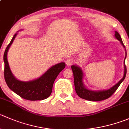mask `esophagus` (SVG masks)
<instances>
[{"label":"esophagus","mask_w":129,"mask_h":129,"mask_svg":"<svg viewBox=\"0 0 129 129\" xmlns=\"http://www.w3.org/2000/svg\"><path fill=\"white\" fill-rule=\"evenodd\" d=\"M66 64H67V66H71V65L74 63V60L71 58H67L66 61Z\"/></svg>","instance_id":"obj_1"}]
</instances>
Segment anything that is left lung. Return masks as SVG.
<instances>
[{
	"label": "left lung",
	"mask_w": 129,
	"mask_h": 129,
	"mask_svg": "<svg viewBox=\"0 0 129 129\" xmlns=\"http://www.w3.org/2000/svg\"><path fill=\"white\" fill-rule=\"evenodd\" d=\"M115 38L120 42L121 45L123 46V48H125V57L124 65H123V66H124L123 67H124V73H123V77L116 84H115L114 86H112L110 88L108 89L98 90V91L91 90L87 88L84 84V72L82 69L79 66L73 65V66H71V69H72V71L73 72L75 89H76L77 94L79 96L80 98L88 101H92V102L104 100H106L110 97L115 92V91L119 87L120 84L124 80L126 76V74H127V68H126L125 64V60L126 56H127V52H126L125 47L123 45L120 35L117 31H115Z\"/></svg>",
	"instance_id": "8db88e82"
}]
</instances>
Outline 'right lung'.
Wrapping results in <instances>:
<instances>
[{"instance_id": "right-lung-1", "label": "right lung", "mask_w": 129, "mask_h": 129, "mask_svg": "<svg viewBox=\"0 0 129 129\" xmlns=\"http://www.w3.org/2000/svg\"><path fill=\"white\" fill-rule=\"evenodd\" d=\"M17 35V33H16L14 35L4 54V78L6 84L12 91L25 100L37 101L46 99L52 93L53 82L60 72L65 68L66 63L60 62L52 66L42 76L36 79L29 81H19L12 74L7 60V52Z\"/></svg>"}]
</instances>
